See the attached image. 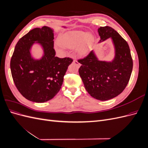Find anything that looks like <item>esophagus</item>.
Wrapping results in <instances>:
<instances>
[{
  "label": "esophagus",
  "mask_w": 148,
  "mask_h": 148,
  "mask_svg": "<svg viewBox=\"0 0 148 148\" xmlns=\"http://www.w3.org/2000/svg\"><path fill=\"white\" fill-rule=\"evenodd\" d=\"M73 63H74V64H77V65H78V66H79V62L76 60V59H73Z\"/></svg>",
  "instance_id": "esophagus-1"
}]
</instances>
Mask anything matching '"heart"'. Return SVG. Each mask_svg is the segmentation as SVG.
Segmentation results:
<instances>
[{"label":"heart","instance_id":"b5f03b06","mask_svg":"<svg viewBox=\"0 0 148 148\" xmlns=\"http://www.w3.org/2000/svg\"><path fill=\"white\" fill-rule=\"evenodd\" d=\"M92 41V38L89 34L86 35L83 32L73 31L61 35L58 39V43L56 49L59 52H64V47L74 49L77 47V51L82 55L86 51L88 47Z\"/></svg>","mask_w":148,"mask_h":148}]
</instances>
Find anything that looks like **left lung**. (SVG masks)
<instances>
[{
  "instance_id": "obj_1",
  "label": "left lung",
  "mask_w": 148,
  "mask_h": 148,
  "mask_svg": "<svg viewBox=\"0 0 148 148\" xmlns=\"http://www.w3.org/2000/svg\"><path fill=\"white\" fill-rule=\"evenodd\" d=\"M100 42L110 38L115 49L111 62L99 60L93 51L82 59L79 74L87 92L96 99L107 101L117 96L126 88L133 69V60L127 42L110 26L98 29Z\"/></svg>"
}]
</instances>
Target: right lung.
<instances>
[{
	"label": "right lung",
	"instance_id": "1",
	"mask_svg": "<svg viewBox=\"0 0 148 148\" xmlns=\"http://www.w3.org/2000/svg\"><path fill=\"white\" fill-rule=\"evenodd\" d=\"M53 31L47 26L36 28L23 36L16 44L10 60L13 82L26 99L41 103L52 99L61 88L69 65V57H56L53 49ZM34 42L43 47L41 60H34L30 48Z\"/></svg>",
	"mask_w": 148,
	"mask_h": 148
}]
</instances>
